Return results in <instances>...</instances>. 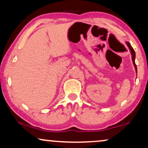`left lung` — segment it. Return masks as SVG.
<instances>
[{"label": "left lung", "mask_w": 148, "mask_h": 148, "mask_svg": "<svg viewBox=\"0 0 148 148\" xmlns=\"http://www.w3.org/2000/svg\"><path fill=\"white\" fill-rule=\"evenodd\" d=\"M126 45H127V47H129V49H130V50L131 54H132V61H133V64H134V67H135L136 72H137V67H136V63H135V57H136L135 51H134V49L132 48V46H131L130 42H126Z\"/></svg>", "instance_id": "8db88e82"}]
</instances>
